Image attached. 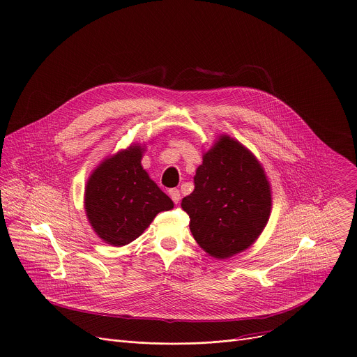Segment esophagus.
Instances as JSON below:
<instances>
[{
	"label": "esophagus",
	"instance_id": "obj_1",
	"mask_svg": "<svg viewBox=\"0 0 357 357\" xmlns=\"http://www.w3.org/2000/svg\"><path fill=\"white\" fill-rule=\"evenodd\" d=\"M169 196H171V199L174 200V203L178 204V202H179V199H181L179 190H178V189H171V190H169Z\"/></svg>",
	"mask_w": 357,
	"mask_h": 357
}]
</instances>
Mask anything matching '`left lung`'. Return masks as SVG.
Masks as SVG:
<instances>
[{"label":"left lung","instance_id":"1","mask_svg":"<svg viewBox=\"0 0 357 357\" xmlns=\"http://www.w3.org/2000/svg\"><path fill=\"white\" fill-rule=\"evenodd\" d=\"M199 247L215 259L248 250L266 227L272 190L258 158L238 140L221 135L203 153L195 190L182 199Z\"/></svg>","mask_w":357,"mask_h":357}]
</instances>
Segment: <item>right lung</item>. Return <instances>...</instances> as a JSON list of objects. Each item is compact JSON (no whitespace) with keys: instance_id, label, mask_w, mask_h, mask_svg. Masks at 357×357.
Segmentation results:
<instances>
[{"instance_id":"obj_1","label":"right lung","mask_w":357,"mask_h":357,"mask_svg":"<svg viewBox=\"0 0 357 357\" xmlns=\"http://www.w3.org/2000/svg\"><path fill=\"white\" fill-rule=\"evenodd\" d=\"M146 146L128 149L105 158L86 181V218L102 241L123 247L135 241L161 211L174 202L157 186L142 165Z\"/></svg>"}]
</instances>
